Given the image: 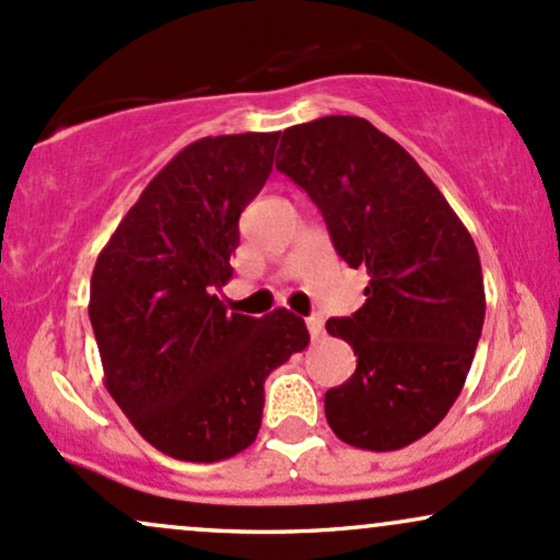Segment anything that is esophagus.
<instances>
[{
  "label": "esophagus",
  "instance_id": "obj_1",
  "mask_svg": "<svg viewBox=\"0 0 560 560\" xmlns=\"http://www.w3.org/2000/svg\"><path fill=\"white\" fill-rule=\"evenodd\" d=\"M305 326H307V331H311L313 339H318L320 334H324V318H320V316L305 318Z\"/></svg>",
  "mask_w": 560,
  "mask_h": 560
}]
</instances>
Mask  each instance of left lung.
Listing matches in <instances>:
<instances>
[{"instance_id":"left-lung-1","label":"left lung","mask_w":560,"mask_h":560,"mask_svg":"<svg viewBox=\"0 0 560 560\" xmlns=\"http://www.w3.org/2000/svg\"><path fill=\"white\" fill-rule=\"evenodd\" d=\"M279 154L339 258L371 279L363 307L326 320L358 355L355 374L326 392V421L352 447L400 450L464 389L485 324L477 244L421 165L365 118L287 128Z\"/></svg>"}]
</instances>
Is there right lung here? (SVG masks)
<instances>
[{
	"label": "right lung",
	"mask_w": 560,
	"mask_h": 560,
	"mask_svg": "<svg viewBox=\"0 0 560 560\" xmlns=\"http://www.w3.org/2000/svg\"><path fill=\"white\" fill-rule=\"evenodd\" d=\"M276 133L205 137L147 184L96 258L89 318L105 387L160 453L215 464L255 442L268 374L305 350V320L279 307L231 313L240 215L273 168Z\"/></svg>",
	"instance_id": "add662e5"
}]
</instances>
